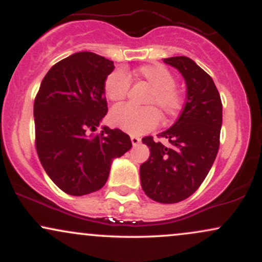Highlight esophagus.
Wrapping results in <instances>:
<instances>
[{
  "label": "esophagus",
  "mask_w": 262,
  "mask_h": 262,
  "mask_svg": "<svg viewBox=\"0 0 262 262\" xmlns=\"http://www.w3.org/2000/svg\"><path fill=\"white\" fill-rule=\"evenodd\" d=\"M130 140H132V144H133V146L139 145L140 141H141L140 138H139V137H135V135H132V137H130Z\"/></svg>",
  "instance_id": "1"
}]
</instances>
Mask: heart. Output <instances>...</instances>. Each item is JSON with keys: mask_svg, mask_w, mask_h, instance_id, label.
Here are the masks:
<instances>
[{"mask_svg": "<svg viewBox=\"0 0 262 262\" xmlns=\"http://www.w3.org/2000/svg\"><path fill=\"white\" fill-rule=\"evenodd\" d=\"M143 80L151 87L146 95L144 104L149 106L133 107L119 104L110 113V121L114 127L129 134L140 135L152 130L160 122H171L179 116L183 107L182 92L176 87V79L167 68L160 64L144 65L129 74L121 70L111 73L104 81V93L112 102H122L127 97L130 81L129 77Z\"/></svg>", "mask_w": 262, "mask_h": 262, "instance_id": "obj_1", "label": "heart"}]
</instances>
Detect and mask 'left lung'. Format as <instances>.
<instances>
[{
    "mask_svg": "<svg viewBox=\"0 0 262 262\" xmlns=\"http://www.w3.org/2000/svg\"><path fill=\"white\" fill-rule=\"evenodd\" d=\"M182 74L187 101L172 127L159 134L165 146L152 137L143 138L150 156L140 165L141 188L159 203H177L197 191L208 175L219 149L223 107L209 76L187 56L164 59Z\"/></svg>",
    "mask_w": 262,
    "mask_h": 262,
    "instance_id": "left-lung-1",
    "label": "left lung"
}]
</instances>
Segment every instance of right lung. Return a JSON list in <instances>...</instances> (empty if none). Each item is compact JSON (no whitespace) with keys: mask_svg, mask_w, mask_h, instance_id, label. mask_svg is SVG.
<instances>
[{"mask_svg":"<svg viewBox=\"0 0 262 262\" xmlns=\"http://www.w3.org/2000/svg\"><path fill=\"white\" fill-rule=\"evenodd\" d=\"M113 61L81 52L60 60L48 71L34 100L35 148L45 172L71 196L98 191L113 159L132 148L128 134L103 127L107 114L104 81Z\"/></svg>","mask_w":262,"mask_h":262,"instance_id":"add662e5","label":"right lung"}]
</instances>
